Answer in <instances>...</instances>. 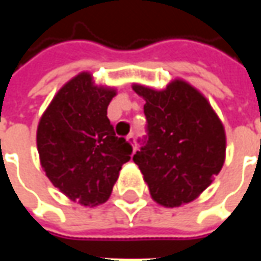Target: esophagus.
Returning <instances> with one entry per match:
<instances>
[{
    "mask_svg": "<svg viewBox=\"0 0 261 261\" xmlns=\"http://www.w3.org/2000/svg\"><path fill=\"white\" fill-rule=\"evenodd\" d=\"M125 140H127V141L130 142L131 145H133V148L136 149V137H134V134H128V136H127V138H125Z\"/></svg>",
    "mask_w": 261,
    "mask_h": 261,
    "instance_id": "1",
    "label": "esophagus"
}]
</instances>
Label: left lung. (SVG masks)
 I'll list each match as a JSON object with an SVG mask.
<instances>
[{
	"label": "left lung",
	"mask_w": 261,
	"mask_h": 261,
	"mask_svg": "<svg viewBox=\"0 0 261 261\" xmlns=\"http://www.w3.org/2000/svg\"><path fill=\"white\" fill-rule=\"evenodd\" d=\"M133 89L145 99L147 136L133 161L155 201L179 207L193 201L218 175L225 161V130L205 97L180 80L164 91Z\"/></svg>",
	"instance_id": "left-lung-1"
}]
</instances>
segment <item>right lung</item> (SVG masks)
Returning <instances> with one entry per match:
<instances>
[{"instance_id": "right-lung-1", "label": "right lung", "mask_w": 261, "mask_h": 261, "mask_svg": "<svg viewBox=\"0 0 261 261\" xmlns=\"http://www.w3.org/2000/svg\"><path fill=\"white\" fill-rule=\"evenodd\" d=\"M114 89L82 72L54 96L37 127V151L50 181L72 201L95 207L109 198L133 147L108 119Z\"/></svg>"}]
</instances>
